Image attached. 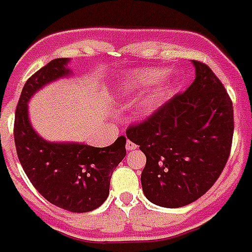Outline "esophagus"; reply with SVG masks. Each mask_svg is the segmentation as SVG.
Masks as SVG:
<instances>
[{
    "instance_id": "1",
    "label": "esophagus",
    "mask_w": 252,
    "mask_h": 252,
    "mask_svg": "<svg viewBox=\"0 0 252 252\" xmlns=\"http://www.w3.org/2000/svg\"><path fill=\"white\" fill-rule=\"evenodd\" d=\"M126 150H128V151H132V150H134V149H137V145L133 144L132 141L128 140V141H126Z\"/></svg>"
}]
</instances>
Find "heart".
Wrapping results in <instances>:
<instances>
[{"label": "heart", "mask_w": 252, "mask_h": 252, "mask_svg": "<svg viewBox=\"0 0 252 252\" xmlns=\"http://www.w3.org/2000/svg\"><path fill=\"white\" fill-rule=\"evenodd\" d=\"M160 76V72L155 68L137 69L128 73L126 76L120 79L118 83V92L123 95H133L134 93L142 89L144 87L154 84ZM161 98V88H157L153 93H150L142 102V108L145 112L153 111Z\"/></svg>", "instance_id": "heart-1"}]
</instances>
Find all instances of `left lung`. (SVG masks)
Here are the masks:
<instances>
[{"instance_id":"left-lung-1","label":"left lung","mask_w":252,"mask_h":252,"mask_svg":"<svg viewBox=\"0 0 252 252\" xmlns=\"http://www.w3.org/2000/svg\"><path fill=\"white\" fill-rule=\"evenodd\" d=\"M191 63V85L126 129L146 155L145 197L160 207H183L202 197L221 175L232 147V101L207 64Z\"/></svg>"}]
</instances>
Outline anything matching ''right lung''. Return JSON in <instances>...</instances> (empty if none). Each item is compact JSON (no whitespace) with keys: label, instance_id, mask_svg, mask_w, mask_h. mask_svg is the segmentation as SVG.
<instances>
[{"label":"right lung","instance_id":"1","mask_svg":"<svg viewBox=\"0 0 252 252\" xmlns=\"http://www.w3.org/2000/svg\"><path fill=\"white\" fill-rule=\"evenodd\" d=\"M68 62L53 59L27 80L16 106L14 141L27 177L45 199L69 212H89L108 197L112 172L126 154V137L106 147L50 142L34 130L28 116V102L36 92L72 75Z\"/></svg>","mask_w":252,"mask_h":252}]
</instances>
